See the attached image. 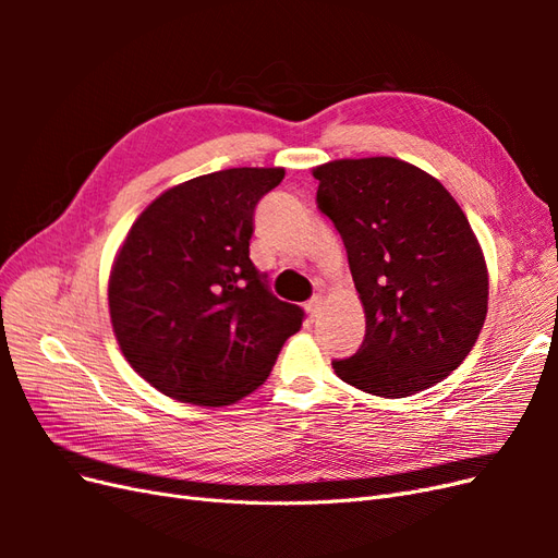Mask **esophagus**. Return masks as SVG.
Listing matches in <instances>:
<instances>
[{"label": "esophagus", "instance_id": "1", "mask_svg": "<svg viewBox=\"0 0 558 558\" xmlns=\"http://www.w3.org/2000/svg\"><path fill=\"white\" fill-rule=\"evenodd\" d=\"M320 307H324V302H320V298H312V300L307 302L305 310H307V314H310V318H312V320L320 314Z\"/></svg>", "mask_w": 558, "mask_h": 558}]
</instances>
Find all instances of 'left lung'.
<instances>
[{
	"label": "left lung",
	"mask_w": 558,
	"mask_h": 558,
	"mask_svg": "<svg viewBox=\"0 0 558 558\" xmlns=\"http://www.w3.org/2000/svg\"><path fill=\"white\" fill-rule=\"evenodd\" d=\"M312 174L365 310V340L332 361L335 375L381 398L442 381L475 347L488 307L484 253L463 209L398 158L332 160Z\"/></svg>",
	"instance_id": "8db88e82"
}]
</instances>
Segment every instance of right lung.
Here are the masks:
<instances>
[{
  "label": "right lung",
  "mask_w": 558,
  "mask_h": 558,
  "mask_svg": "<svg viewBox=\"0 0 558 558\" xmlns=\"http://www.w3.org/2000/svg\"><path fill=\"white\" fill-rule=\"evenodd\" d=\"M281 167H232L165 191L140 214L109 277L123 356L160 393L221 408L269 377L302 312L248 258L253 211Z\"/></svg>",
  "instance_id": "1"
}]
</instances>
